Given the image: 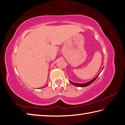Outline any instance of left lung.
<instances>
[{
  "label": "left lung",
  "mask_w": 125,
  "mask_h": 125,
  "mask_svg": "<svg viewBox=\"0 0 125 125\" xmlns=\"http://www.w3.org/2000/svg\"><path fill=\"white\" fill-rule=\"evenodd\" d=\"M103 70V69H102ZM99 75V74L96 77H95L94 79H93V80H92L91 81H90L89 82H87L86 83H74V82H73L72 81H70V82L72 83V84H73L74 85H75V86H77V87H87L88 85H90V84H92L93 82L96 79V78L98 77V76Z\"/></svg>",
  "instance_id": "obj_1"
}]
</instances>
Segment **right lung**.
Returning <instances> with one entry per match:
<instances>
[{"label":"right lung","instance_id":"add662e5","mask_svg":"<svg viewBox=\"0 0 125 125\" xmlns=\"http://www.w3.org/2000/svg\"><path fill=\"white\" fill-rule=\"evenodd\" d=\"M46 86H45V87H46Z\"/></svg>","mask_w":125,"mask_h":125}]
</instances>
